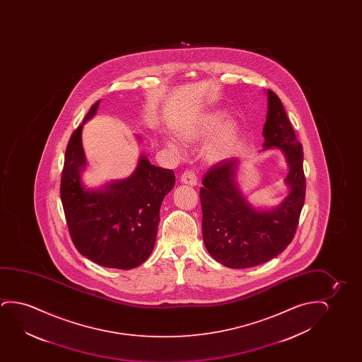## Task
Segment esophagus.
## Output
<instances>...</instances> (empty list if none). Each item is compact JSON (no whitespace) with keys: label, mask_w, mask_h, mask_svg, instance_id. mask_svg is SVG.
Masks as SVG:
<instances>
[{"label":"esophagus","mask_w":362,"mask_h":362,"mask_svg":"<svg viewBox=\"0 0 362 362\" xmlns=\"http://www.w3.org/2000/svg\"><path fill=\"white\" fill-rule=\"evenodd\" d=\"M180 182L194 187V185H197V183H198V178H197V175L194 173V170H192V169H187V170L182 174V177H180Z\"/></svg>","instance_id":"1"}]
</instances>
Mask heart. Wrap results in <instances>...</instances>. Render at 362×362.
Returning <instances> with one entry per match:
<instances>
[{"label": "heart", "instance_id": "1", "mask_svg": "<svg viewBox=\"0 0 362 362\" xmlns=\"http://www.w3.org/2000/svg\"><path fill=\"white\" fill-rule=\"evenodd\" d=\"M226 119L228 114L223 110L206 111L187 124L183 129H180L178 134L179 139H182L184 144H197L208 139L209 136L218 131V134H215V137L208 144L205 156L210 162L223 160L233 153L241 139L240 124L235 119H228L225 123ZM167 146L173 153H179L177 144L172 141H168Z\"/></svg>", "mask_w": 362, "mask_h": 362}]
</instances>
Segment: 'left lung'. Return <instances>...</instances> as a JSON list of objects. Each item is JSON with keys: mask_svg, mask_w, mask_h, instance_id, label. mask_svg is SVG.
Segmentation results:
<instances>
[{"mask_svg": "<svg viewBox=\"0 0 362 362\" xmlns=\"http://www.w3.org/2000/svg\"><path fill=\"white\" fill-rule=\"evenodd\" d=\"M268 111L263 127V151H282L288 163V195L271 210L256 208L238 187V158L223 159L209 169L200 188L203 238L214 259L228 268L267 262L292 243L305 199L303 147L282 103L267 90Z\"/></svg>", "mask_w": 362, "mask_h": 362, "instance_id": "8db88e82", "label": "left lung"}]
</instances>
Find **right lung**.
Masks as SVG:
<instances>
[{"label": "right lung", "instance_id": "right-lung-1", "mask_svg": "<svg viewBox=\"0 0 362 362\" xmlns=\"http://www.w3.org/2000/svg\"><path fill=\"white\" fill-rule=\"evenodd\" d=\"M99 104L90 107L68 142L60 198L76 250L103 267L131 269L153 251L160 205L173 189L175 175L172 169L151 164L142 154L129 178L110 182L101 189L85 188L80 175L86 167L81 131Z\"/></svg>", "mask_w": 362, "mask_h": 362}]
</instances>
